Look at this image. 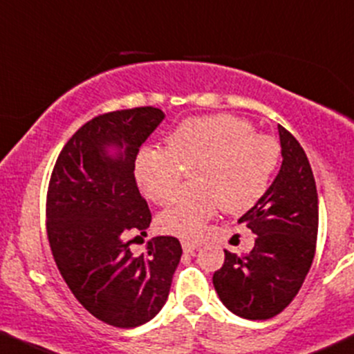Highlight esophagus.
<instances>
[{
  "label": "esophagus",
  "instance_id": "esophagus-1",
  "mask_svg": "<svg viewBox=\"0 0 354 354\" xmlns=\"http://www.w3.org/2000/svg\"><path fill=\"white\" fill-rule=\"evenodd\" d=\"M181 245H183V251L185 252H193L196 248H198V244L189 243V241H183V243H181Z\"/></svg>",
  "mask_w": 354,
  "mask_h": 354
}]
</instances>
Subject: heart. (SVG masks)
<instances>
[{
    "label": "heart",
    "instance_id": "obj_1",
    "mask_svg": "<svg viewBox=\"0 0 354 354\" xmlns=\"http://www.w3.org/2000/svg\"><path fill=\"white\" fill-rule=\"evenodd\" d=\"M280 161V146L254 133L248 120L229 113L192 117L166 137V147L140 151L136 176L144 195L166 205L176 195L185 169L195 183L181 189L158 215V229L181 239H196L222 205L237 214L261 200Z\"/></svg>",
    "mask_w": 354,
    "mask_h": 354
}]
</instances>
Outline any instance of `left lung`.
Returning a JSON list of instances; mask_svg holds the SVG:
<instances>
[{"mask_svg": "<svg viewBox=\"0 0 354 354\" xmlns=\"http://www.w3.org/2000/svg\"><path fill=\"white\" fill-rule=\"evenodd\" d=\"M281 144L280 173L258 203L239 218L256 234L245 256L225 252L214 273L222 304L236 315L265 321L280 314L295 299L315 254L319 200L307 154L285 127L278 125Z\"/></svg>", "mask_w": 354, "mask_h": 354, "instance_id": "1", "label": "left lung"}]
</instances>
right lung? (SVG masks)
Here are the masks:
<instances>
[{
	"label": "right lung",
	"mask_w": 354,
	"mask_h": 354,
	"mask_svg": "<svg viewBox=\"0 0 354 354\" xmlns=\"http://www.w3.org/2000/svg\"><path fill=\"white\" fill-rule=\"evenodd\" d=\"M162 118L154 106L91 118L62 147L47 189V237L59 273L89 314L122 329L161 310L183 252L171 236L151 239L139 256L125 243V234H146L152 221L133 169ZM109 147L119 154L110 156Z\"/></svg>",
	"instance_id": "obj_1"
}]
</instances>
